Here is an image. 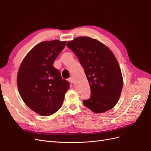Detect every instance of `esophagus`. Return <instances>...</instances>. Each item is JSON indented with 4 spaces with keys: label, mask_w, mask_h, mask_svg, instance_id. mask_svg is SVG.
Listing matches in <instances>:
<instances>
[{
    "label": "esophagus",
    "mask_w": 151,
    "mask_h": 151,
    "mask_svg": "<svg viewBox=\"0 0 151 151\" xmlns=\"http://www.w3.org/2000/svg\"><path fill=\"white\" fill-rule=\"evenodd\" d=\"M68 81H69L70 83H72H72H74V79H73L72 77H70V78H68Z\"/></svg>",
    "instance_id": "esophagus-1"
}]
</instances>
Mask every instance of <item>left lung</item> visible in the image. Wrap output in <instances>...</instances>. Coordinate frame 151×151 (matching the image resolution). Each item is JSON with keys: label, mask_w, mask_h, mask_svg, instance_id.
I'll return each instance as SVG.
<instances>
[{"label": "left lung", "mask_w": 151, "mask_h": 151, "mask_svg": "<svg viewBox=\"0 0 151 151\" xmlns=\"http://www.w3.org/2000/svg\"><path fill=\"white\" fill-rule=\"evenodd\" d=\"M83 67L91 88V97L83 100L91 111L100 113L113 108L123 88L121 69L112 52L99 41L81 36L67 44Z\"/></svg>", "instance_id": "left-lung-1"}]
</instances>
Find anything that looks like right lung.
I'll return each mask as SVG.
<instances>
[{
	"label": "right lung",
	"instance_id": "obj_1",
	"mask_svg": "<svg viewBox=\"0 0 151 151\" xmlns=\"http://www.w3.org/2000/svg\"><path fill=\"white\" fill-rule=\"evenodd\" d=\"M66 42H43L32 49L22 62L17 83L24 103L42 116H49L62 106L70 83L53 65Z\"/></svg>",
	"mask_w": 151,
	"mask_h": 151
}]
</instances>
